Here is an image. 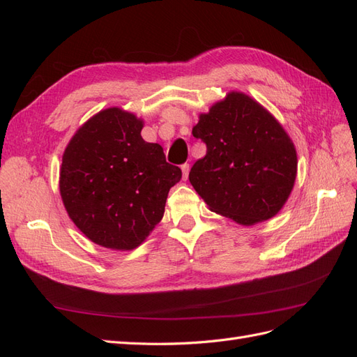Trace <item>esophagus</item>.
I'll return each instance as SVG.
<instances>
[{"mask_svg": "<svg viewBox=\"0 0 357 357\" xmlns=\"http://www.w3.org/2000/svg\"><path fill=\"white\" fill-rule=\"evenodd\" d=\"M189 164H183L181 165V172H183V180H188V176H189Z\"/></svg>", "mask_w": 357, "mask_h": 357, "instance_id": "esophagus-1", "label": "esophagus"}]
</instances>
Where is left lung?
Wrapping results in <instances>:
<instances>
[{
  "label": "left lung",
  "instance_id": "obj_1",
  "mask_svg": "<svg viewBox=\"0 0 357 357\" xmlns=\"http://www.w3.org/2000/svg\"><path fill=\"white\" fill-rule=\"evenodd\" d=\"M192 134L207 144V153L193 164L189 180L211 211L253 226L283 208L296 180V149L262 104L232 91L199 114Z\"/></svg>",
  "mask_w": 357,
  "mask_h": 357
}]
</instances>
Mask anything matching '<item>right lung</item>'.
Wrapping results in <instances>:
<instances>
[{"mask_svg":"<svg viewBox=\"0 0 357 357\" xmlns=\"http://www.w3.org/2000/svg\"><path fill=\"white\" fill-rule=\"evenodd\" d=\"M143 119L110 107L86 121L66 147L59 193L84 236L110 250H134L164 218L181 169L142 137Z\"/></svg>","mask_w":357,"mask_h":357,"instance_id":"obj_1","label":"right lung"}]
</instances>
